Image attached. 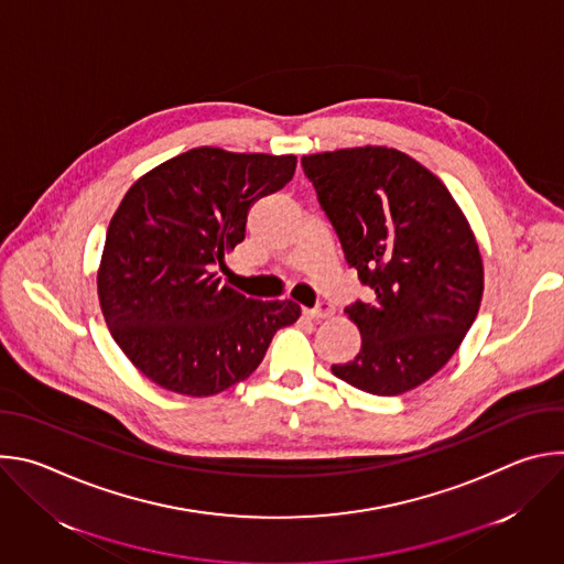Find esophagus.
<instances>
[{
	"instance_id": "1",
	"label": "esophagus",
	"mask_w": 564,
	"mask_h": 564,
	"mask_svg": "<svg viewBox=\"0 0 564 564\" xmlns=\"http://www.w3.org/2000/svg\"><path fill=\"white\" fill-rule=\"evenodd\" d=\"M303 314L305 316H310V318H328V316H333L335 314V307L330 305V303H318L316 307H312V310H303Z\"/></svg>"
}]
</instances>
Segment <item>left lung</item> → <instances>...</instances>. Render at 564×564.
Wrapping results in <instances>:
<instances>
[{
    "label": "left lung",
    "mask_w": 564,
    "mask_h": 564,
    "mask_svg": "<svg viewBox=\"0 0 564 564\" xmlns=\"http://www.w3.org/2000/svg\"><path fill=\"white\" fill-rule=\"evenodd\" d=\"M370 301L346 307L359 355L333 375L392 397L440 372L485 292L475 234L446 185L409 153L352 147L301 158Z\"/></svg>",
    "instance_id": "left-lung-1"
}]
</instances>
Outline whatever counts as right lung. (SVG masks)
Segmentation results:
<instances>
[{"label": "right lung", "mask_w": 564, "mask_h": 564, "mask_svg": "<svg viewBox=\"0 0 564 564\" xmlns=\"http://www.w3.org/2000/svg\"><path fill=\"white\" fill-rule=\"evenodd\" d=\"M296 155L196 147L140 176L116 209L98 268L111 337L160 388L209 397L248 379L301 307L257 301L216 274L254 200L292 181Z\"/></svg>", "instance_id": "obj_1"}]
</instances>
